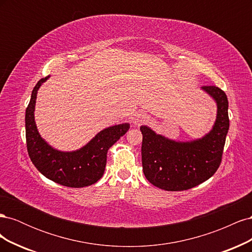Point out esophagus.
Segmentation results:
<instances>
[{
  "mask_svg": "<svg viewBox=\"0 0 252 252\" xmlns=\"http://www.w3.org/2000/svg\"><path fill=\"white\" fill-rule=\"evenodd\" d=\"M146 121V114L143 111H136L132 117V123L134 126H139Z\"/></svg>",
  "mask_w": 252,
  "mask_h": 252,
  "instance_id": "1",
  "label": "esophagus"
}]
</instances>
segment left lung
Returning a JSON list of instances; mask_svg holds the SVG:
<instances>
[{
    "label": "left lung",
    "mask_w": 252,
    "mask_h": 252,
    "mask_svg": "<svg viewBox=\"0 0 252 252\" xmlns=\"http://www.w3.org/2000/svg\"><path fill=\"white\" fill-rule=\"evenodd\" d=\"M217 103V119L211 130L203 138L179 142L157 134L141 126L142 165L145 177L167 191H182L200 185L218 170L222 162L226 135L229 129L228 100L222 89L203 86Z\"/></svg>",
    "instance_id": "8db88e82"
}]
</instances>
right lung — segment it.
Here are the masks:
<instances>
[{
	"label": "right lung",
	"instance_id": "right-lung-1",
	"mask_svg": "<svg viewBox=\"0 0 252 252\" xmlns=\"http://www.w3.org/2000/svg\"><path fill=\"white\" fill-rule=\"evenodd\" d=\"M49 75L41 79L34 86L26 108V144L30 159L44 177L60 185L72 188L90 186L100 180L105 171L107 151L130 125H114L103 129L85 146L74 151L57 150L42 139L34 122L37 90Z\"/></svg>",
	"mask_w": 252,
	"mask_h": 252
}]
</instances>
